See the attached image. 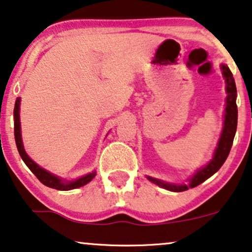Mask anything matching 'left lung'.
<instances>
[{"label":"left lung","mask_w":252,"mask_h":252,"mask_svg":"<svg viewBox=\"0 0 252 252\" xmlns=\"http://www.w3.org/2000/svg\"><path fill=\"white\" fill-rule=\"evenodd\" d=\"M221 70L223 78L225 82V108H224V121H223V128L220 136L219 142L214 151L213 159L206 166L198 168L190 178L188 179V183H169L162 180L147 176L151 182L155 183L159 187L167 189L170 191H185L189 188H194L206 181L210 176L214 175L217 170L222 167L224 161L230 153L232 141H234L236 129H237V105H236V97H237V90H236L235 79L232 77L230 69L225 64H221Z\"/></svg>","instance_id":"1"}]
</instances>
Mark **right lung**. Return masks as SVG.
I'll return each instance as SVG.
<instances>
[{
  "mask_svg": "<svg viewBox=\"0 0 252 252\" xmlns=\"http://www.w3.org/2000/svg\"><path fill=\"white\" fill-rule=\"evenodd\" d=\"M20 105H21V97L16 99L15 102V108H14V132H15V141H16V146L18 153H20L22 160L24 161V163L27 164L28 168L36 175V178L39 180L43 185L46 187H50L57 190H71V189H76L79 187H83L86 183H89L91 180L94 178L97 172L92 170L91 173L86 174V175L80 176V178L69 181V180L62 179L60 176L55 175L48 170L42 168L38 166L35 161L31 160L29 155L27 154L26 150H24L23 140H22V134H21V121H20Z\"/></svg>",
  "mask_w": 252,
  "mask_h": 252,
  "instance_id": "add662e5",
  "label": "right lung"
}]
</instances>
